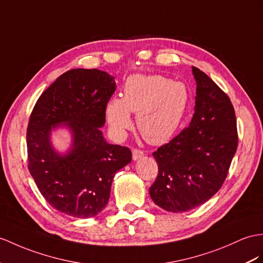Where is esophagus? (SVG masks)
Wrapping results in <instances>:
<instances>
[{
    "mask_svg": "<svg viewBox=\"0 0 263 263\" xmlns=\"http://www.w3.org/2000/svg\"><path fill=\"white\" fill-rule=\"evenodd\" d=\"M144 156V151L139 149V148H134L133 149V159L134 161H137L140 157Z\"/></svg>",
    "mask_w": 263,
    "mask_h": 263,
    "instance_id": "34e87169",
    "label": "esophagus"
}]
</instances>
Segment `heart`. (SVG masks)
Segmentation results:
<instances>
[{
	"instance_id": "1",
	"label": "heart",
	"mask_w": 263,
	"mask_h": 263,
	"mask_svg": "<svg viewBox=\"0 0 263 263\" xmlns=\"http://www.w3.org/2000/svg\"><path fill=\"white\" fill-rule=\"evenodd\" d=\"M189 105L184 83L162 76H133L127 80L124 97L112 98L107 105V119L112 130L123 136L130 129V112L137 114L136 124L151 144H163L174 135Z\"/></svg>"
}]
</instances>
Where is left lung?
Here are the masks:
<instances>
[{"label":"left lung","instance_id":"left-lung-1","mask_svg":"<svg viewBox=\"0 0 263 263\" xmlns=\"http://www.w3.org/2000/svg\"><path fill=\"white\" fill-rule=\"evenodd\" d=\"M195 112L190 126L153 153L158 174L149 187L154 203L186 212L221 189L238 147L235 112L228 95L195 67Z\"/></svg>","mask_w":263,"mask_h":263}]
</instances>
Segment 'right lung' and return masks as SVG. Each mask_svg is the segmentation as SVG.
<instances>
[{
	"instance_id": "add662e5",
	"label": "right lung",
	"mask_w": 263,
	"mask_h": 263,
	"mask_svg": "<svg viewBox=\"0 0 263 263\" xmlns=\"http://www.w3.org/2000/svg\"><path fill=\"white\" fill-rule=\"evenodd\" d=\"M116 90L114 77L97 69H72L43 91L27 129L28 168L46 201L67 215L89 219L105 209L112 178L132 161L130 148L108 144L99 127ZM67 123L72 149L59 156L49 143L50 129Z\"/></svg>"
}]
</instances>
